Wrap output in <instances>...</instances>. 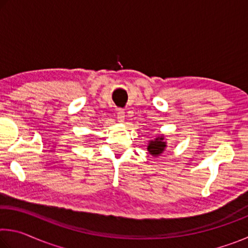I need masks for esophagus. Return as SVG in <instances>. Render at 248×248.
Here are the masks:
<instances>
[{
	"label": "esophagus",
	"instance_id": "34e87169",
	"mask_svg": "<svg viewBox=\"0 0 248 248\" xmlns=\"http://www.w3.org/2000/svg\"><path fill=\"white\" fill-rule=\"evenodd\" d=\"M124 117H125V115H124V109L119 108L118 110H117V119H118V121H120V123H124Z\"/></svg>",
	"mask_w": 248,
	"mask_h": 248
}]
</instances>
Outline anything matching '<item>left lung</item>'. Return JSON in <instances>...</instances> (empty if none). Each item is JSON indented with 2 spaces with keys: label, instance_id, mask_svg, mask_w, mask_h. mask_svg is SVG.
I'll list each match as a JSON object with an SVG mask.
<instances>
[{
  "label": "left lung",
  "instance_id": "obj_1",
  "mask_svg": "<svg viewBox=\"0 0 248 248\" xmlns=\"http://www.w3.org/2000/svg\"><path fill=\"white\" fill-rule=\"evenodd\" d=\"M166 146V143L163 141V138H157L155 139V141H151L150 144L148 146V151L150 154H152L153 156H157L158 154L163 153Z\"/></svg>",
  "mask_w": 248,
  "mask_h": 248
}]
</instances>
